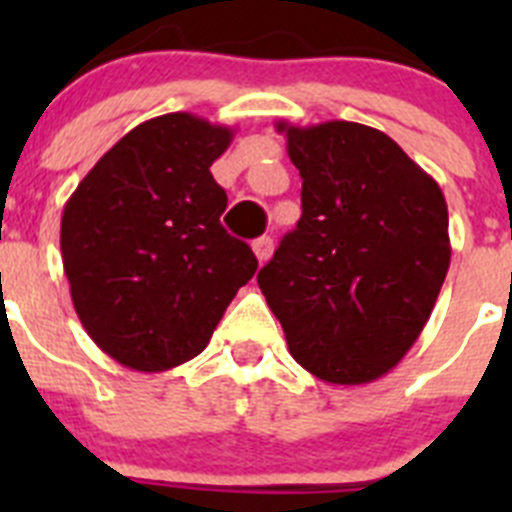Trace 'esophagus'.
I'll list each match as a JSON object with an SVG mask.
<instances>
[{"label":"esophagus","mask_w":512,"mask_h":512,"mask_svg":"<svg viewBox=\"0 0 512 512\" xmlns=\"http://www.w3.org/2000/svg\"><path fill=\"white\" fill-rule=\"evenodd\" d=\"M271 251H274V241H271L269 235H261V238H256L253 241V253H256V259L264 264V261H269Z\"/></svg>","instance_id":"esophagus-1"}]
</instances>
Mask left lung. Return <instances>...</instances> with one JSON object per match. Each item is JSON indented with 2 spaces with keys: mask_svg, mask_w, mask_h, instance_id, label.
<instances>
[{
  "mask_svg": "<svg viewBox=\"0 0 512 512\" xmlns=\"http://www.w3.org/2000/svg\"><path fill=\"white\" fill-rule=\"evenodd\" d=\"M302 176V217L259 271L289 354L330 384L387 374L418 341L451 261L441 187L390 135L277 122Z\"/></svg>",
  "mask_w": 512,
  "mask_h": 512,
  "instance_id": "left-lung-1",
  "label": "left lung"
}]
</instances>
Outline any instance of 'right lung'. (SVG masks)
<instances>
[{
  "label": "right lung",
  "mask_w": 512,
  "mask_h": 512,
  "mask_svg": "<svg viewBox=\"0 0 512 512\" xmlns=\"http://www.w3.org/2000/svg\"><path fill=\"white\" fill-rule=\"evenodd\" d=\"M235 130L169 112L122 135L61 217L63 271L81 325L135 372H166L210 343L259 269L220 225L228 194L210 166Z\"/></svg>",
  "instance_id": "1"
}]
</instances>
